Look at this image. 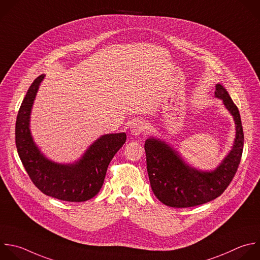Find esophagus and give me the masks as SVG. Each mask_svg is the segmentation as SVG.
Instances as JSON below:
<instances>
[{"label": "esophagus", "mask_w": 260, "mask_h": 260, "mask_svg": "<svg viewBox=\"0 0 260 260\" xmlns=\"http://www.w3.org/2000/svg\"><path fill=\"white\" fill-rule=\"evenodd\" d=\"M147 129V124L144 120H136L135 122H133L132 126H131V133L134 136H140L143 135Z\"/></svg>", "instance_id": "esophagus-1"}]
</instances>
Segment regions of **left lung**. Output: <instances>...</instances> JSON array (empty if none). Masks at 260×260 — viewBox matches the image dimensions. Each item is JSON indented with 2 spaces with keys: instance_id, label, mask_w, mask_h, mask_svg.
Masks as SVG:
<instances>
[{
  "instance_id": "left-lung-1",
  "label": "left lung",
  "mask_w": 260,
  "mask_h": 260,
  "mask_svg": "<svg viewBox=\"0 0 260 260\" xmlns=\"http://www.w3.org/2000/svg\"><path fill=\"white\" fill-rule=\"evenodd\" d=\"M215 97L220 98L236 123L233 150L213 171H199L188 166L164 142L148 139L145 143L147 171L154 195L163 204L186 208L207 203L219 197L238 170L244 145V133L239 109L221 84L215 85Z\"/></svg>"
}]
</instances>
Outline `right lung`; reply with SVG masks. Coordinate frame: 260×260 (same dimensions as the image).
Returning a JSON list of instances; mask_svg holds the SVG:
<instances>
[{
	"instance_id": "add662e5",
	"label": "right lung",
	"mask_w": 260,
	"mask_h": 260,
	"mask_svg": "<svg viewBox=\"0 0 260 260\" xmlns=\"http://www.w3.org/2000/svg\"><path fill=\"white\" fill-rule=\"evenodd\" d=\"M44 77L42 74L34 80L17 114L15 143L18 155L31 182L45 195L68 202L90 200L102 188L108 165L125 143L126 135L102 136L75 164L62 165L45 158L29 132L31 106Z\"/></svg>"
}]
</instances>
